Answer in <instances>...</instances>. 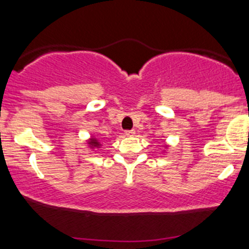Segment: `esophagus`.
Listing matches in <instances>:
<instances>
[{
	"instance_id": "1",
	"label": "esophagus",
	"mask_w": 249,
	"mask_h": 249,
	"mask_svg": "<svg viewBox=\"0 0 249 249\" xmlns=\"http://www.w3.org/2000/svg\"><path fill=\"white\" fill-rule=\"evenodd\" d=\"M135 134H136L135 130H126V131H125V135H126V136H134Z\"/></svg>"
}]
</instances>
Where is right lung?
<instances>
[{
	"mask_svg": "<svg viewBox=\"0 0 249 249\" xmlns=\"http://www.w3.org/2000/svg\"><path fill=\"white\" fill-rule=\"evenodd\" d=\"M89 144H90L91 147H100L101 146L100 142H98L96 139H91L90 141H89Z\"/></svg>",
	"mask_w": 249,
	"mask_h": 249,
	"instance_id": "right-lung-1",
	"label": "right lung"
}]
</instances>
